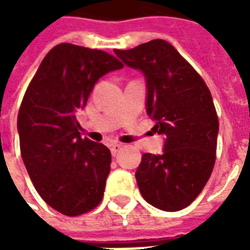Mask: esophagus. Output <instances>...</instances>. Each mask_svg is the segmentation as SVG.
Masks as SVG:
<instances>
[{
  "label": "esophagus",
  "instance_id": "34e87169",
  "mask_svg": "<svg viewBox=\"0 0 250 250\" xmlns=\"http://www.w3.org/2000/svg\"><path fill=\"white\" fill-rule=\"evenodd\" d=\"M109 147H111V154H112V155H116V154H118V152L120 151V150H122V145H120V143H111V145H109Z\"/></svg>",
  "mask_w": 250,
  "mask_h": 250
}]
</instances>
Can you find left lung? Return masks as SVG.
Segmentation results:
<instances>
[{
	"instance_id": "left-lung-1",
	"label": "left lung",
	"mask_w": 250,
	"mask_h": 250,
	"mask_svg": "<svg viewBox=\"0 0 250 250\" xmlns=\"http://www.w3.org/2000/svg\"><path fill=\"white\" fill-rule=\"evenodd\" d=\"M125 65L143 72L152 130L166 136L161 155L143 154L136 184L157 209L178 211L209 181L217 151L218 116L209 88L179 52L161 39L132 49H115Z\"/></svg>"
}]
</instances>
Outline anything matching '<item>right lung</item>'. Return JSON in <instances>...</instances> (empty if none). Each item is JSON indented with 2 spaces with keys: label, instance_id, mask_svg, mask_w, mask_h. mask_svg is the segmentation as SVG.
I'll return each instance as SVG.
<instances>
[{
  "label": "right lung",
  "instance_id": "obj_1",
  "mask_svg": "<svg viewBox=\"0 0 250 250\" xmlns=\"http://www.w3.org/2000/svg\"><path fill=\"white\" fill-rule=\"evenodd\" d=\"M123 64L112 55L68 42L46 53L20 105V150L37 193L68 217L103 199L111 151L80 136L76 114L100 77Z\"/></svg>",
  "mask_w": 250,
  "mask_h": 250
}]
</instances>
